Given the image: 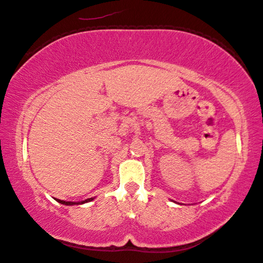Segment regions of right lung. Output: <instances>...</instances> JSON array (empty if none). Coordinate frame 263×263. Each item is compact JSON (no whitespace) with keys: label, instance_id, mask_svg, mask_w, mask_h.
<instances>
[{"label":"right lung","instance_id":"obj_1","mask_svg":"<svg viewBox=\"0 0 263 263\" xmlns=\"http://www.w3.org/2000/svg\"><path fill=\"white\" fill-rule=\"evenodd\" d=\"M92 198L90 199H87L85 201H81V202H71V201H63V200H60V199H57L58 202L62 203V204H66V205H72V204H81V203H86V202H89V201H91Z\"/></svg>","mask_w":263,"mask_h":263}]
</instances>
